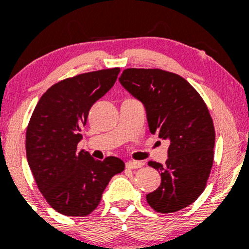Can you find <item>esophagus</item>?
Returning a JSON list of instances; mask_svg holds the SVG:
<instances>
[{
	"mask_svg": "<svg viewBox=\"0 0 249 249\" xmlns=\"http://www.w3.org/2000/svg\"><path fill=\"white\" fill-rule=\"evenodd\" d=\"M142 161H136V160H130L126 162V168H130V170H134V168H141L142 166Z\"/></svg>",
	"mask_w": 249,
	"mask_h": 249,
	"instance_id": "34e87169",
	"label": "esophagus"
}]
</instances>
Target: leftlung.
<instances>
[{"label":"left lung","mask_w":249,"mask_h":249,"mask_svg":"<svg viewBox=\"0 0 249 249\" xmlns=\"http://www.w3.org/2000/svg\"><path fill=\"white\" fill-rule=\"evenodd\" d=\"M119 82L144 104L152 134L170 142L165 165L148 161L161 184L146 196L158 213L178 212L206 187L214 159L215 131L198 91L177 73L161 69H125Z\"/></svg>","instance_id":"8db88e82"}]
</instances>
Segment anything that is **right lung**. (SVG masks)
<instances>
[{"instance_id": "1", "label": "right lung", "mask_w": 249, "mask_h": 249, "mask_svg": "<svg viewBox=\"0 0 249 249\" xmlns=\"http://www.w3.org/2000/svg\"><path fill=\"white\" fill-rule=\"evenodd\" d=\"M121 69L63 79L48 89L31 115L25 151L36 185L58 213L85 216L95 211L108 181L124 171L117 157L96 160L77 151L91 107L113 87Z\"/></svg>"}]
</instances>
